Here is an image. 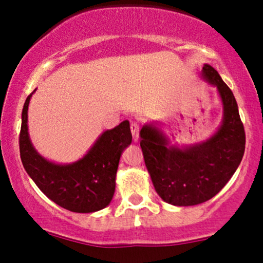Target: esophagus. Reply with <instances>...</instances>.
Here are the masks:
<instances>
[{
	"label": "esophagus",
	"instance_id": "34e87169",
	"mask_svg": "<svg viewBox=\"0 0 263 263\" xmlns=\"http://www.w3.org/2000/svg\"><path fill=\"white\" fill-rule=\"evenodd\" d=\"M131 132L132 136H134V140L138 141V137H140V126H138L137 122L131 123Z\"/></svg>",
	"mask_w": 263,
	"mask_h": 263
}]
</instances>
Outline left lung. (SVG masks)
I'll return each mask as SVG.
<instances>
[{"mask_svg":"<svg viewBox=\"0 0 263 263\" xmlns=\"http://www.w3.org/2000/svg\"><path fill=\"white\" fill-rule=\"evenodd\" d=\"M203 78L216 86L224 107L222 123L209 140L194 146H168L158 127L143 126L140 132L144 163L156 192L165 203L190 206L209 200L236 172L245 152V129L235 96L209 64Z\"/></svg>","mask_w":263,"mask_h":263,"instance_id":"1","label":"left lung"}]
</instances>
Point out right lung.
I'll use <instances>...</instances> for the list:
<instances>
[{
  "instance_id": "1",
  "label": "right lung",
  "mask_w": 263,
  "mask_h": 263,
  "mask_svg": "<svg viewBox=\"0 0 263 263\" xmlns=\"http://www.w3.org/2000/svg\"><path fill=\"white\" fill-rule=\"evenodd\" d=\"M32 93L23 106L20 134L21 161L28 176L50 200L66 210L93 213L106 208L114 197L120 157L132 142L129 122L105 131L79 161L55 164L39 155L29 140L27 112Z\"/></svg>"
}]
</instances>
